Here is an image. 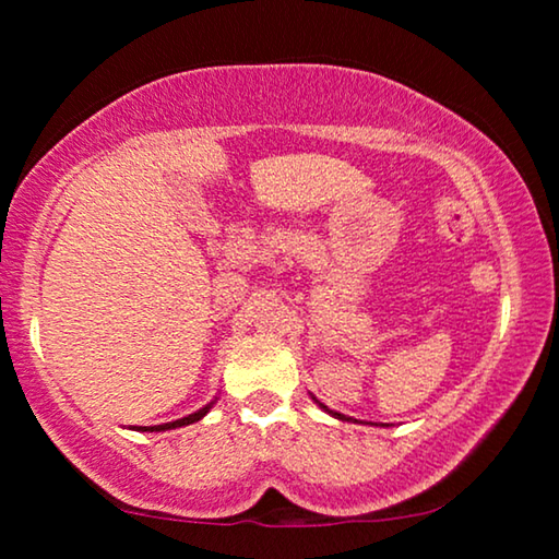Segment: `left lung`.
Segmentation results:
<instances>
[{"mask_svg": "<svg viewBox=\"0 0 559 559\" xmlns=\"http://www.w3.org/2000/svg\"><path fill=\"white\" fill-rule=\"evenodd\" d=\"M310 396H312V394H310ZM312 402H316L318 407L323 409V412H328V415H331V417H335V419H343V423H350V419H354V417H346V415H341V412H333V409H328L323 402H318V400H316V396H312ZM354 423H356V419H354ZM373 425H377V423H373ZM381 425H384V423H381ZM384 427H386V425H384Z\"/></svg>", "mask_w": 559, "mask_h": 559, "instance_id": "1", "label": "left lung"}]
</instances>
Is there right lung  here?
<instances>
[{
  "mask_svg": "<svg viewBox=\"0 0 559 559\" xmlns=\"http://www.w3.org/2000/svg\"><path fill=\"white\" fill-rule=\"evenodd\" d=\"M216 400H218V396H216ZM216 400L209 402V404H205V407H201V409H195L193 415H188V417H180V419H173V423H165V425H152V427H129V430H140V432H165V430H175V427H186V425H193V423H198V419H203L205 415H209L213 404H216Z\"/></svg>",
  "mask_w": 559,
  "mask_h": 559,
  "instance_id": "add662e5",
  "label": "right lung"
}]
</instances>
